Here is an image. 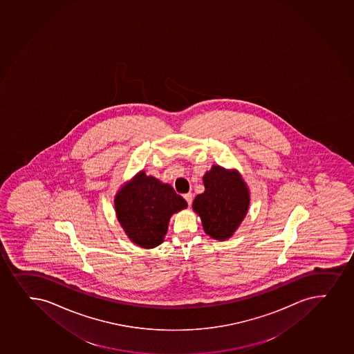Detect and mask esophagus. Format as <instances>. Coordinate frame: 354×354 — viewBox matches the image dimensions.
Segmentation results:
<instances>
[{"label":"esophagus","mask_w":354,"mask_h":354,"mask_svg":"<svg viewBox=\"0 0 354 354\" xmlns=\"http://www.w3.org/2000/svg\"><path fill=\"white\" fill-rule=\"evenodd\" d=\"M183 198L186 200V203L191 206L192 203H193V194L192 193H187V194H183Z\"/></svg>","instance_id":"34e87169"}]
</instances>
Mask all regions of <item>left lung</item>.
Masks as SVG:
<instances>
[{"label":"left lung","instance_id":"left-lung-1","mask_svg":"<svg viewBox=\"0 0 354 354\" xmlns=\"http://www.w3.org/2000/svg\"><path fill=\"white\" fill-rule=\"evenodd\" d=\"M205 192L193 201L203 230L215 240H226L234 233L246 215L250 194L236 171L213 166L203 176Z\"/></svg>","mask_w":354,"mask_h":354}]
</instances>
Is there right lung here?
I'll use <instances>...</instances> for the list:
<instances>
[{"mask_svg":"<svg viewBox=\"0 0 354 354\" xmlns=\"http://www.w3.org/2000/svg\"><path fill=\"white\" fill-rule=\"evenodd\" d=\"M114 203L123 230L133 243L143 248L159 246L167 233L171 214L187 207L173 187L147 176L145 171L120 189Z\"/></svg>","mask_w":354,"mask_h":354,"instance_id":"add662e5","label":"right lung"}]
</instances>
